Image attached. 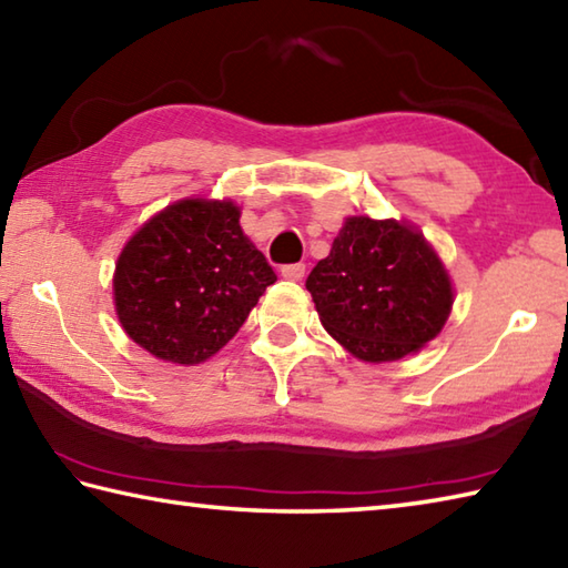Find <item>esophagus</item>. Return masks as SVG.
<instances>
[{
    "label": "esophagus",
    "mask_w": 568,
    "mask_h": 568,
    "mask_svg": "<svg viewBox=\"0 0 568 568\" xmlns=\"http://www.w3.org/2000/svg\"><path fill=\"white\" fill-rule=\"evenodd\" d=\"M304 272H306V264H302V262L282 266V276H284V280H292V282H298V280H302Z\"/></svg>",
    "instance_id": "esophagus-1"
}]
</instances>
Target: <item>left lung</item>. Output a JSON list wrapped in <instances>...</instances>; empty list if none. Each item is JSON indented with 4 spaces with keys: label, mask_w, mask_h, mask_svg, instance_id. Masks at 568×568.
I'll return each mask as SVG.
<instances>
[{
    "label": "left lung",
    "mask_w": 568,
    "mask_h": 568,
    "mask_svg": "<svg viewBox=\"0 0 568 568\" xmlns=\"http://www.w3.org/2000/svg\"><path fill=\"white\" fill-rule=\"evenodd\" d=\"M321 324L353 356L398 361L440 334L450 274L423 232L398 220L348 217L306 280Z\"/></svg>",
    "instance_id": "left-lung-1"
}]
</instances>
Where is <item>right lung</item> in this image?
Returning a JSON list of instances; mask_svg holds the SVG:
<instances>
[{
  "mask_svg": "<svg viewBox=\"0 0 568 568\" xmlns=\"http://www.w3.org/2000/svg\"><path fill=\"white\" fill-rule=\"evenodd\" d=\"M276 282L230 200L190 197L148 220L115 262L118 321L160 361L195 366L227 344Z\"/></svg>",
  "mask_w": 568,
  "mask_h": 568,
  "instance_id": "add662e5",
  "label": "right lung"
}]
</instances>
